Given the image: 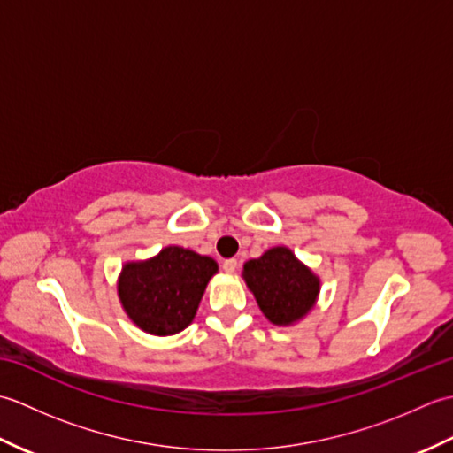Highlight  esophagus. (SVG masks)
Returning a JSON list of instances; mask_svg holds the SVG:
<instances>
[{
	"label": "esophagus",
	"mask_w": 453,
	"mask_h": 453,
	"mask_svg": "<svg viewBox=\"0 0 453 453\" xmlns=\"http://www.w3.org/2000/svg\"><path fill=\"white\" fill-rule=\"evenodd\" d=\"M237 258H227V261H224V271L229 274H234L237 271Z\"/></svg>",
	"instance_id": "1"
}]
</instances>
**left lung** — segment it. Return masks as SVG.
I'll use <instances>...</instances> for the list:
<instances>
[{
	"label": "left lung",
	"mask_w": 453,
	"mask_h": 453,
	"mask_svg": "<svg viewBox=\"0 0 453 453\" xmlns=\"http://www.w3.org/2000/svg\"><path fill=\"white\" fill-rule=\"evenodd\" d=\"M247 288L265 317L274 325H292L311 311L319 296V278L288 247H273L243 265Z\"/></svg>",
	"instance_id": "obj_1"
}]
</instances>
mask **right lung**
<instances>
[{
    "mask_svg": "<svg viewBox=\"0 0 453 453\" xmlns=\"http://www.w3.org/2000/svg\"><path fill=\"white\" fill-rule=\"evenodd\" d=\"M216 273L214 258L169 245L148 261L122 266L120 303L142 331L157 336L175 334L195 319L202 294Z\"/></svg>",
    "mask_w": 453,
    "mask_h": 453,
    "instance_id": "obj_1",
    "label": "right lung"
}]
</instances>
